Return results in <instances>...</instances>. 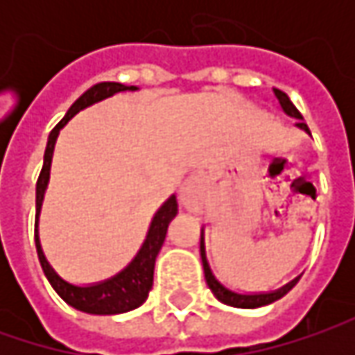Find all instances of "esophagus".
I'll return each instance as SVG.
<instances>
[{"instance_id": "1", "label": "esophagus", "mask_w": 355, "mask_h": 355, "mask_svg": "<svg viewBox=\"0 0 355 355\" xmlns=\"http://www.w3.org/2000/svg\"><path fill=\"white\" fill-rule=\"evenodd\" d=\"M180 199L187 211H201V199H203V185L198 178H189L180 191Z\"/></svg>"}]
</instances>
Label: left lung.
Wrapping results in <instances>:
<instances>
[{
	"mask_svg": "<svg viewBox=\"0 0 355 355\" xmlns=\"http://www.w3.org/2000/svg\"><path fill=\"white\" fill-rule=\"evenodd\" d=\"M275 96L279 98L280 106H282V110L286 112V114H291L294 118H300V122H298V126L302 130H306L308 134H310V130H308L306 122H302L304 118L302 114L298 112V108L291 103V98L282 92V90L275 89ZM201 261H203V272H205V280H207V286L211 288V293L215 294V298L217 300H221L223 304L227 306H235V308H259V306H265V304H270V302H275V300H279L282 298L284 294L288 293L291 288H293L294 284H296V280H293L291 284H286L284 288H280L277 293H268V294H237V293H231V291H227L225 286L219 282V280L213 277L211 268H209V263H207V259H205V247H203V243H201Z\"/></svg>",
	"mask_w": 355,
	"mask_h": 355,
	"instance_id": "obj_1",
	"label": "left lung"
}]
</instances>
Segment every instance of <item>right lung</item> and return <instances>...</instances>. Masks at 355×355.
<instances>
[{
	"label": "right lung",
	"instance_id": "add662e5",
	"mask_svg": "<svg viewBox=\"0 0 355 355\" xmlns=\"http://www.w3.org/2000/svg\"><path fill=\"white\" fill-rule=\"evenodd\" d=\"M128 89L136 90V87H124L120 83H98V85H94L92 89L87 90L69 108V112L64 114V118L53 128L51 136H49L47 150H45L43 170H41L39 180H37V219H39V209H41L43 193H45V187H47L49 182L51 157H53V148H55V142H57L59 130L71 118L75 116L76 112H80L83 108L98 103L103 98H108L114 92ZM175 213H178V201H175V198H170L166 201V205L154 217L148 239H146L144 247L138 252V257L120 275L112 277L110 280H104L101 284H94V286H75V284H69L67 280H62L47 263L45 254L41 251V245H39L37 229H35V245H37L39 263L43 266V272H45V277L51 282V286L57 291V294L61 296L67 304H71L76 310L87 312V314H122V312H128V310H134V308L144 304L148 294L152 291L156 257L159 249H162V245H164V239H166V233H168V225H170L171 219L175 217Z\"/></svg>",
	"mask_w": 355,
	"mask_h": 355
}]
</instances>
